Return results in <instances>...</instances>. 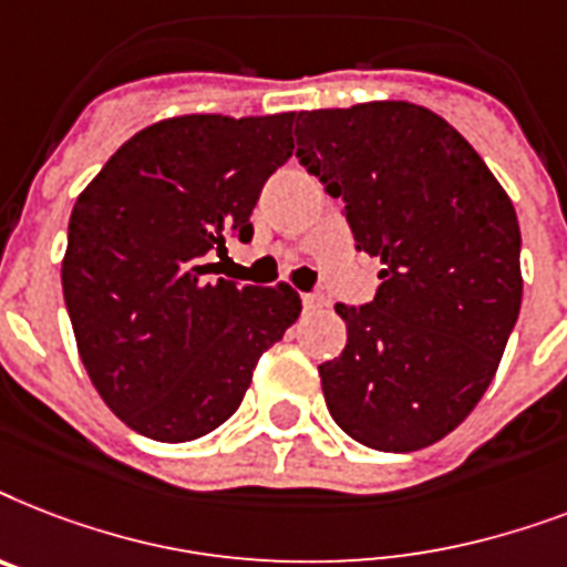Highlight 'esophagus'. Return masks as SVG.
Returning <instances> with one entry per match:
<instances>
[{"instance_id":"34e87169","label":"esophagus","mask_w":567,"mask_h":567,"mask_svg":"<svg viewBox=\"0 0 567 567\" xmlns=\"http://www.w3.org/2000/svg\"><path fill=\"white\" fill-rule=\"evenodd\" d=\"M301 305H305L307 312L321 310V307H324V298H321L319 292H305V296H301Z\"/></svg>"}]
</instances>
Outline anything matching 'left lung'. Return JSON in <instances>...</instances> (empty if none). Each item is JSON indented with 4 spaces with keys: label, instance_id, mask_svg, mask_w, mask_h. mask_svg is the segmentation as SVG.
<instances>
[{
    "label": "left lung",
    "instance_id": "8db88e82",
    "mask_svg": "<svg viewBox=\"0 0 567 567\" xmlns=\"http://www.w3.org/2000/svg\"><path fill=\"white\" fill-rule=\"evenodd\" d=\"M296 157L346 202L357 251L380 260L348 342L319 365L360 445L410 454L460 427L495 378L520 310L518 216L468 140L410 102L301 111Z\"/></svg>",
    "mask_w": 567,
    "mask_h": 567
}]
</instances>
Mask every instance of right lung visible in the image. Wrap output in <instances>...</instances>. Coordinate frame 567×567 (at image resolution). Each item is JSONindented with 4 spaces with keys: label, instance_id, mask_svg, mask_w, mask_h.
<instances>
[{
    "label": "right lung",
    "instance_id": "obj_1",
    "mask_svg": "<svg viewBox=\"0 0 567 567\" xmlns=\"http://www.w3.org/2000/svg\"><path fill=\"white\" fill-rule=\"evenodd\" d=\"M296 113H189L116 148L70 216L63 301L93 386L140 436L193 442L243 404L257 360L298 319L292 287L213 280L251 239L262 184L292 157Z\"/></svg>",
    "mask_w": 567,
    "mask_h": 567
}]
</instances>
